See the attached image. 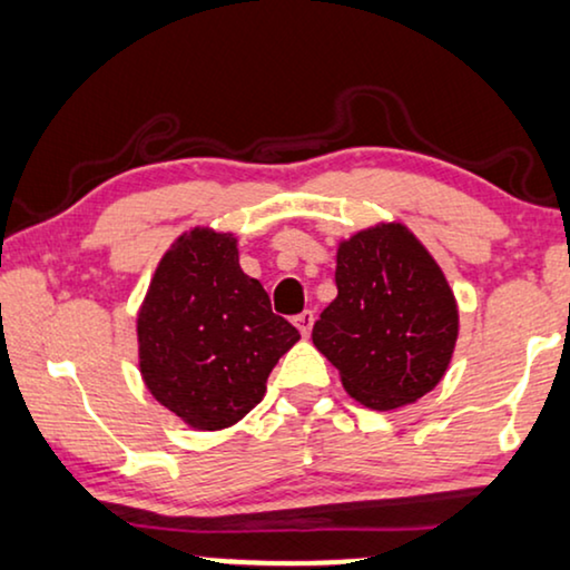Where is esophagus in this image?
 <instances>
[{
	"label": "esophagus",
	"mask_w": 570,
	"mask_h": 570,
	"mask_svg": "<svg viewBox=\"0 0 570 570\" xmlns=\"http://www.w3.org/2000/svg\"><path fill=\"white\" fill-rule=\"evenodd\" d=\"M293 324L295 327H298V332L303 337H308V332H312V327H314V312H303V314H298L293 320Z\"/></svg>",
	"instance_id": "1"
}]
</instances>
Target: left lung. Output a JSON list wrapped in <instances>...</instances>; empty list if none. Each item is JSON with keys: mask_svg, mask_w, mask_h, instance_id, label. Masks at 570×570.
Instances as JSON below:
<instances>
[{"mask_svg": "<svg viewBox=\"0 0 570 570\" xmlns=\"http://www.w3.org/2000/svg\"><path fill=\"white\" fill-rule=\"evenodd\" d=\"M337 298L314 324L316 351L353 401L393 411L432 393L458 343L445 272L403 222H376L337 243Z\"/></svg>", "mask_w": 570, "mask_h": 570, "instance_id": "1", "label": "left lung"}]
</instances>
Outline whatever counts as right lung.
Listing matches in <instances>:
<instances>
[{"label": "right lung", "instance_id": "obj_1", "mask_svg": "<svg viewBox=\"0 0 570 570\" xmlns=\"http://www.w3.org/2000/svg\"><path fill=\"white\" fill-rule=\"evenodd\" d=\"M138 368L154 401L198 432L238 424L298 343L240 269L235 233L196 225L159 258L138 316Z\"/></svg>", "mask_w": 570, "mask_h": 570}]
</instances>
